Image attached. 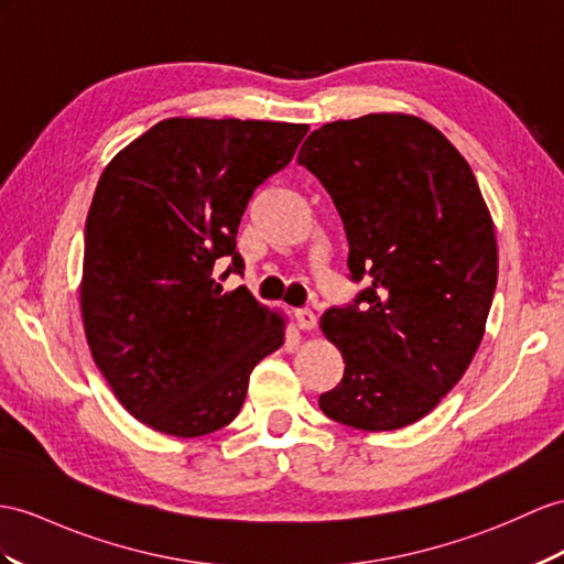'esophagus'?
Segmentation results:
<instances>
[{"label": "esophagus", "instance_id": "obj_1", "mask_svg": "<svg viewBox=\"0 0 564 564\" xmlns=\"http://www.w3.org/2000/svg\"><path fill=\"white\" fill-rule=\"evenodd\" d=\"M294 315H296V325L301 329H313L318 325V318H315V313L311 308H299Z\"/></svg>", "mask_w": 564, "mask_h": 564}]
</instances>
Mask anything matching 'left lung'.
<instances>
[{
    "label": "left lung",
    "instance_id": "1",
    "mask_svg": "<svg viewBox=\"0 0 564 564\" xmlns=\"http://www.w3.org/2000/svg\"><path fill=\"white\" fill-rule=\"evenodd\" d=\"M299 164L333 196L349 278L366 284L321 318L345 378L318 404L359 431L404 429L457 386L484 339L498 284L486 200L459 150L411 115L325 123Z\"/></svg>",
    "mask_w": 564,
    "mask_h": 564
}]
</instances>
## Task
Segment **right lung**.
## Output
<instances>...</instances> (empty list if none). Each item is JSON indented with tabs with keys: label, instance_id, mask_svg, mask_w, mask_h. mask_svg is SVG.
<instances>
[{
	"label": "right lung",
	"instance_id": "obj_1",
	"mask_svg": "<svg viewBox=\"0 0 564 564\" xmlns=\"http://www.w3.org/2000/svg\"><path fill=\"white\" fill-rule=\"evenodd\" d=\"M306 123L164 119L107 164L86 219L80 313L95 366L153 431L200 437L235 421L284 318L213 278L243 272L241 215L292 162Z\"/></svg>",
	"mask_w": 564,
	"mask_h": 564
}]
</instances>
